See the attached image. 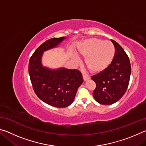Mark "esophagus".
<instances>
[{
	"label": "esophagus",
	"instance_id": "esophagus-1",
	"mask_svg": "<svg viewBox=\"0 0 146 146\" xmlns=\"http://www.w3.org/2000/svg\"><path fill=\"white\" fill-rule=\"evenodd\" d=\"M82 77H83V79H84V81L88 80L89 79L88 76L86 75H84V74H83V75H82Z\"/></svg>",
	"mask_w": 146,
	"mask_h": 146
}]
</instances>
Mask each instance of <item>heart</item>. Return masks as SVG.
Returning a JSON list of instances; mask_svg holds the SVG:
<instances>
[{
  "mask_svg": "<svg viewBox=\"0 0 146 146\" xmlns=\"http://www.w3.org/2000/svg\"><path fill=\"white\" fill-rule=\"evenodd\" d=\"M78 53L86 58V65L94 74L106 70L114 58L115 48L110 41H103L97 38H88L78 47ZM76 62L79 59L75 57Z\"/></svg>",
  "mask_w": 146,
  "mask_h": 146,
  "instance_id": "heart-1",
  "label": "heart"
}]
</instances>
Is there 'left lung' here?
<instances>
[{
  "mask_svg": "<svg viewBox=\"0 0 146 146\" xmlns=\"http://www.w3.org/2000/svg\"><path fill=\"white\" fill-rule=\"evenodd\" d=\"M111 42L115 48L112 62L106 70L91 77L96 83L93 97L97 102L104 105L113 104L122 97L129 85L131 72L126 53L117 42Z\"/></svg>",
  "mask_w": 146,
  "mask_h": 146,
  "instance_id": "obj_1",
  "label": "left lung"
}]
</instances>
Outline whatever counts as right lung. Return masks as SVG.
Instances as JSON below:
<instances>
[{
    "instance_id": "add662e5",
    "label": "right lung",
    "mask_w": 146,
    "mask_h": 146,
    "mask_svg": "<svg viewBox=\"0 0 146 146\" xmlns=\"http://www.w3.org/2000/svg\"><path fill=\"white\" fill-rule=\"evenodd\" d=\"M66 37L52 38L36 49L29 61L28 71L33 90L37 97L48 104L66 108L73 103L76 91L83 82L82 73L77 70L43 67V52L55 48Z\"/></svg>"
}]
</instances>
